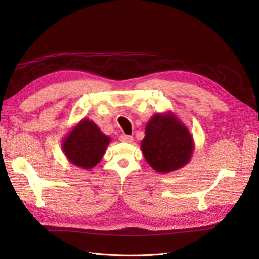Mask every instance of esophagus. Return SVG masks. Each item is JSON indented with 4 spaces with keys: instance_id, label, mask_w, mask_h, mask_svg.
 <instances>
[{
    "instance_id": "obj_1",
    "label": "esophagus",
    "mask_w": 259,
    "mask_h": 259,
    "mask_svg": "<svg viewBox=\"0 0 259 259\" xmlns=\"http://www.w3.org/2000/svg\"><path fill=\"white\" fill-rule=\"evenodd\" d=\"M133 136H128V135H122L120 136V140L123 143H132L133 142Z\"/></svg>"
}]
</instances>
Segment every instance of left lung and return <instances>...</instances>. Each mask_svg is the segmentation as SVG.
<instances>
[{
  "mask_svg": "<svg viewBox=\"0 0 259 259\" xmlns=\"http://www.w3.org/2000/svg\"><path fill=\"white\" fill-rule=\"evenodd\" d=\"M140 148L149 165L158 173L167 174L190 162L194 142L186 125L167 111L149 120Z\"/></svg>",
  "mask_w": 259,
  "mask_h": 259,
  "instance_id": "8db88e82",
  "label": "left lung"
}]
</instances>
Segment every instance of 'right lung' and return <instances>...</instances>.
Segmentation results:
<instances>
[{
	"label": "right lung",
	"instance_id": "1",
	"mask_svg": "<svg viewBox=\"0 0 259 259\" xmlns=\"http://www.w3.org/2000/svg\"><path fill=\"white\" fill-rule=\"evenodd\" d=\"M110 140L95 123L85 117L68 133L62 140L61 149L73 165L91 169L103 159Z\"/></svg>",
	"mask_w": 259,
	"mask_h": 259
}]
</instances>
